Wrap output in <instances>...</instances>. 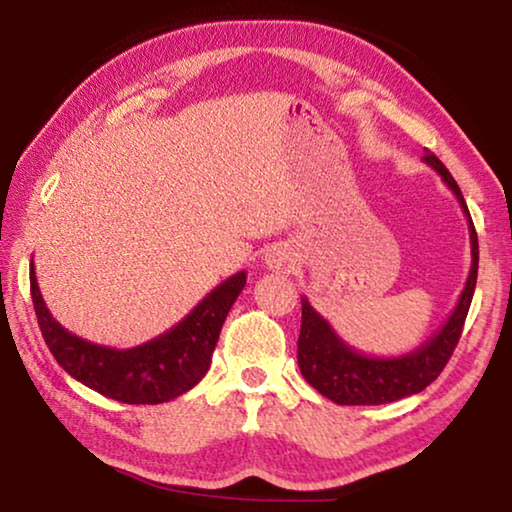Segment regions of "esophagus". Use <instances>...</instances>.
<instances>
[{"label":"esophagus","mask_w":512,"mask_h":512,"mask_svg":"<svg viewBox=\"0 0 512 512\" xmlns=\"http://www.w3.org/2000/svg\"><path fill=\"white\" fill-rule=\"evenodd\" d=\"M265 265H268L270 270H277V272H289L293 265H296V258H293V251L289 247H272L268 254H265Z\"/></svg>","instance_id":"34e87169"}]
</instances>
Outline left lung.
<instances>
[{
	"label": "left lung",
	"instance_id": "left-lung-1",
	"mask_svg": "<svg viewBox=\"0 0 512 512\" xmlns=\"http://www.w3.org/2000/svg\"><path fill=\"white\" fill-rule=\"evenodd\" d=\"M422 160L443 177L447 188L457 195L459 205L464 209L468 233H471V272H468L459 303L443 328L431 340H426L422 347H417L415 352L391 356V359L356 352L307 303V298H300L303 300V324H300L298 335L300 373L321 396L331 398L338 405H382L419 394L443 373L461 338V331H464L475 282H478V235H475V226L471 214H468L464 195H461L452 174L447 172V167L429 149L424 151Z\"/></svg>",
	"mask_w": 512,
	"mask_h": 512
}]
</instances>
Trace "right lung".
<instances>
[{
  "label": "right lung",
  "mask_w": 512,
  "mask_h": 512,
  "mask_svg": "<svg viewBox=\"0 0 512 512\" xmlns=\"http://www.w3.org/2000/svg\"><path fill=\"white\" fill-rule=\"evenodd\" d=\"M247 284V272H237L207 293L177 326L144 345L114 349L93 345L62 328L41 298L34 263L30 291L34 312L55 361L74 380L97 394L130 405H158L193 389L212 363L221 326Z\"/></svg>",
  "instance_id": "add662e5"
}]
</instances>
